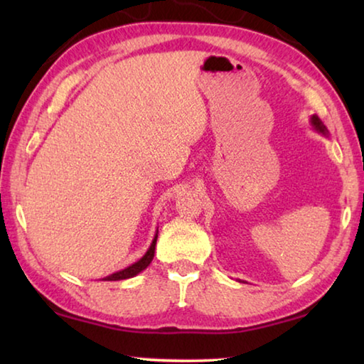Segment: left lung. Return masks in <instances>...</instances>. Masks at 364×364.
Instances as JSON below:
<instances>
[{"instance_id": "obj_1", "label": "left lung", "mask_w": 364, "mask_h": 364, "mask_svg": "<svg viewBox=\"0 0 364 364\" xmlns=\"http://www.w3.org/2000/svg\"><path fill=\"white\" fill-rule=\"evenodd\" d=\"M310 122H311V127L315 128V130H316L318 133H321V134H324V136H328V128H326V127L323 125V122L319 120L318 115H311Z\"/></svg>"}]
</instances>
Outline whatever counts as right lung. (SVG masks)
<instances>
[{"label": "right lung", "mask_w": 364, "mask_h": 364, "mask_svg": "<svg viewBox=\"0 0 364 364\" xmlns=\"http://www.w3.org/2000/svg\"><path fill=\"white\" fill-rule=\"evenodd\" d=\"M157 234H159V230L156 231V236H154L152 242L149 245V249H147L146 254L139 258L138 262H134L133 264H130V267L123 268L120 271H115V273L106 276V278H102L104 281H120V279H128V278H133V276L139 274L141 271H144L147 267H149L152 258H154V252H156V244H157Z\"/></svg>", "instance_id": "1"}]
</instances>
